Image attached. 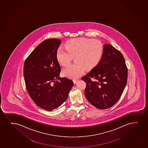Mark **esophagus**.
Returning a JSON list of instances; mask_svg holds the SVG:
<instances>
[{
	"label": "esophagus",
	"instance_id": "obj_1",
	"mask_svg": "<svg viewBox=\"0 0 148 148\" xmlns=\"http://www.w3.org/2000/svg\"><path fill=\"white\" fill-rule=\"evenodd\" d=\"M78 79H74V80H73V82H74V83H76L78 81Z\"/></svg>",
	"mask_w": 148,
	"mask_h": 148
}]
</instances>
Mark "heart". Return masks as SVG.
Segmentation results:
<instances>
[{
    "label": "heart",
    "instance_id": "obj_1",
    "mask_svg": "<svg viewBox=\"0 0 148 148\" xmlns=\"http://www.w3.org/2000/svg\"><path fill=\"white\" fill-rule=\"evenodd\" d=\"M65 49L59 48L56 58L62 66H68L74 56V64L63 71V75L70 78H78L85 69H92L101 61L104 47L103 43L92 38H74L66 42Z\"/></svg>",
    "mask_w": 148,
    "mask_h": 148
}]
</instances>
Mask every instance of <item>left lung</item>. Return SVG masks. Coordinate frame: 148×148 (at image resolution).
Returning a JSON list of instances; mask_svg holds the SVG:
<instances>
[{"label":"left lung","mask_w":148,"mask_h":148,"mask_svg":"<svg viewBox=\"0 0 148 148\" xmlns=\"http://www.w3.org/2000/svg\"><path fill=\"white\" fill-rule=\"evenodd\" d=\"M103 47L99 63L81 78L86 83V99L99 110L111 108L118 101L128 78V69L121 53L109 44Z\"/></svg>","instance_id":"8db88e82"}]
</instances>
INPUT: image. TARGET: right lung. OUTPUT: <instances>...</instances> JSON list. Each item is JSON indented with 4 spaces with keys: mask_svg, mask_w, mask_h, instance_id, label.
I'll return each mask as SVG.
<instances>
[{
    "mask_svg": "<svg viewBox=\"0 0 148 148\" xmlns=\"http://www.w3.org/2000/svg\"><path fill=\"white\" fill-rule=\"evenodd\" d=\"M60 44L59 39L45 40L28 56L24 64L28 94L38 106L47 111H52L65 102L73 86L72 80L59 77L61 67L56 52Z\"/></svg>",
    "mask_w": 148,
    "mask_h": 148,
    "instance_id": "add662e5",
    "label": "right lung"
}]
</instances>
